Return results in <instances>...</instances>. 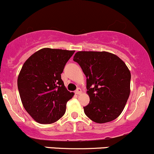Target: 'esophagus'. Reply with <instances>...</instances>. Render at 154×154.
<instances>
[{"mask_svg":"<svg viewBox=\"0 0 154 154\" xmlns=\"http://www.w3.org/2000/svg\"><path fill=\"white\" fill-rule=\"evenodd\" d=\"M75 93L77 94V95H79V94L82 93V90L80 88H78L75 91Z\"/></svg>","mask_w":154,"mask_h":154,"instance_id":"34e87169","label":"esophagus"}]
</instances>
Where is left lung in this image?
<instances>
[{
	"label": "left lung",
	"instance_id": "obj_1",
	"mask_svg": "<svg viewBox=\"0 0 154 154\" xmlns=\"http://www.w3.org/2000/svg\"><path fill=\"white\" fill-rule=\"evenodd\" d=\"M73 61L87 77L90 103L84 113L97 123L115 120L130 95L131 72L123 60L111 53L79 51Z\"/></svg>",
	"mask_w": 154,
	"mask_h": 154
}]
</instances>
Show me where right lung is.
Masks as SVG:
<instances>
[{
    "instance_id": "right-lung-1",
    "label": "right lung",
    "mask_w": 154,
    "mask_h": 154,
    "mask_svg": "<svg viewBox=\"0 0 154 154\" xmlns=\"http://www.w3.org/2000/svg\"><path fill=\"white\" fill-rule=\"evenodd\" d=\"M74 51L42 48L23 65L17 87L25 109L39 123L51 124L65 113L73 96L64 87L61 74Z\"/></svg>"
}]
</instances>
